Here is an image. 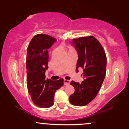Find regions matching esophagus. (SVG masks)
<instances>
[{
  "label": "esophagus",
  "instance_id": "esophagus-1",
  "mask_svg": "<svg viewBox=\"0 0 129 129\" xmlns=\"http://www.w3.org/2000/svg\"><path fill=\"white\" fill-rule=\"evenodd\" d=\"M64 83V85H69V83H70V81L68 80L65 79Z\"/></svg>",
  "mask_w": 129,
  "mask_h": 129
}]
</instances>
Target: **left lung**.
Instances as JSON below:
<instances>
[{
	"instance_id": "obj_1",
	"label": "left lung",
	"mask_w": 129,
	"mask_h": 129,
	"mask_svg": "<svg viewBox=\"0 0 129 129\" xmlns=\"http://www.w3.org/2000/svg\"><path fill=\"white\" fill-rule=\"evenodd\" d=\"M71 44L78 53L76 71L83 68L81 76L84 78L81 83L72 81L71 85L75 92L69 97V102L76 106H84L96 96L106 73L107 58L103 47L93 36L73 39Z\"/></svg>"
}]
</instances>
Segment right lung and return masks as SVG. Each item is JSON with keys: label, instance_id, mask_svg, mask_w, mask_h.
I'll use <instances>...</instances> for the list:
<instances>
[{"label": "right lung", "instance_id": "add662e5", "mask_svg": "<svg viewBox=\"0 0 129 129\" xmlns=\"http://www.w3.org/2000/svg\"><path fill=\"white\" fill-rule=\"evenodd\" d=\"M56 41L46 34L33 37L28 45L26 57L27 87L34 105L41 108H48L53 105L56 90L64 85V79L56 81L45 79L48 68V49Z\"/></svg>", "mask_w": 129, "mask_h": 129}]
</instances>
